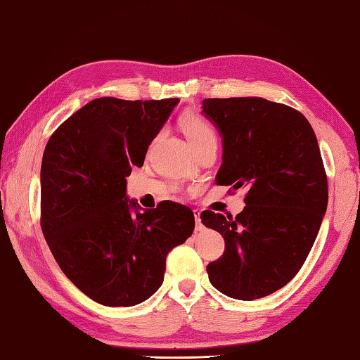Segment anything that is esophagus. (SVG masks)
<instances>
[{"label": "esophagus", "mask_w": 360, "mask_h": 360, "mask_svg": "<svg viewBox=\"0 0 360 360\" xmlns=\"http://www.w3.org/2000/svg\"><path fill=\"white\" fill-rule=\"evenodd\" d=\"M193 215H195V221H196V231H202V223H201V218H200V210L195 209L193 210Z\"/></svg>", "instance_id": "1"}]
</instances>
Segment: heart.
<instances>
[{"label":"heart","instance_id":"obj_1","mask_svg":"<svg viewBox=\"0 0 360 360\" xmlns=\"http://www.w3.org/2000/svg\"><path fill=\"white\" fill-rule=\"evenodd\" d=\"M179 124L186 136L188 137L190 142H192L196 148L202 146L204 143L209 142L210 139H215L214 128L210 126L207 120H204L200 115H193V114L184 115L181 118Z\"/></svg>","mask_w":360,"mask_h":360}]
</instances>
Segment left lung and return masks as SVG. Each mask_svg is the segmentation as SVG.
<instances>
[{"instance_id": "obj_1", "label": "left lung", "mask_w": 360, "mask_h": 360, "mask_svg": "<svg viewBox=\"0 0 360 360\" xmlns=\"http://www.w3.org/2000/svg\"><path fill=\"white\" fill-rule=\"evenodd\" d=\"M202 112L223 136L215 182L246 187L234 218L204 210V226L220 232L224 251L207 265L209 281L231 298L251 301L295 278L319 234L328 178L307 118L264 98H207Z\"/></svg>"}]
</instances>
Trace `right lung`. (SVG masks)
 I'll list each match as a JSON object with an SVG mask.
<instances>
[{
	"label": "right lung",
	"mask_w": 360,
	"mask_h": 360,
	"mask_svg": "<svg viewBox=\"0 0 360 360\" xmlns=\"http://www.w3.org/2000/svg\"><path fill=\"white\" fill-rule=\"evenodd\" d=\"M178 101L96 98L67 118L45 146L41 232L65 276L103 306L128 307L150 298L164 283L168 252L193 232L187 206L162 201L140 214L126 198V176L143 165Z\"/></svg>",
	"instance_id": "1"
}]
</instances>
